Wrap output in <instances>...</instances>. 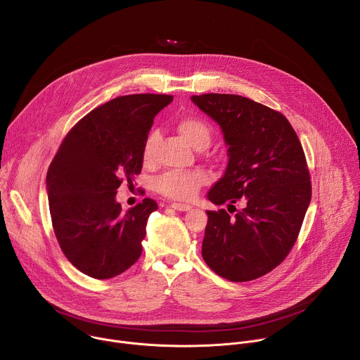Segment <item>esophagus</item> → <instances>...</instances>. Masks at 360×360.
Listing matches in <instances>:
<instances>
[{
  "label": "esophagus",
  "instance_id": "obj_1",
  "mask_svg": "<svg viewBox=\"0 0 360 360\" xmlns=\"http://www.w3.org/2000/svg\"><path fill=\"white\" fill-rule=\"evenodd\" d=\"M171 208H174L175 211H181V212H188V211L192 210L191 205H188V203H179V202L171 203Z\"/></svg>",
  "mask_w": 360,
  "mask_h": 360
}]
</instances>
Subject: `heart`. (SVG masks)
<instances>
[{"mask_svg":"<svg viewBox=\"0 0 360 360\" xmlns=\"http://www.w3.org/2000/svg\"><path fill=\"white\" fill-rule=\"evenodd\" d=\"M178 132L182 138L192 145L193 148L198 146H208L211 139V129L202 120L186 117L178 121L176 124ZM158 134L152 131L142 149V158L145 162H150L153 158V150H155ZM208 182V174L203 169H189V171H172L164 174L157 181V189L162 195L171 199L186 200L196 195L199 188Z\"/></svg>","mask_w":360,"mask_h":360,"instance_id":"heart-1","label":"heart"}]
</instances>
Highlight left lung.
I'll return each instance as SVG.
<instances>
[{"label": "left lung", "mask_w": 360, "mask_h": 360, "mask_svg": "<svg viewBox=\"0 0 360 360\" xmlns=\"http://www.w3.org/2000/svg\"><path fill=\"white\" fill-rule=\"evenodd\" d=\"M191 101L219 125L228 146L226 169L207 198L236 211H207L202 258L228 281L261 278L286 258L311 203L302 145L281 112L249 98L203 94ZM238 200L242 210L233 207Z\"/></svg>", "instance_id": "obj_1"}]
</instances>
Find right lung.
Instances as JSON below:
<instances>
[{
	"label": "right lung",
	"instance_id": "1",
	"mask_svg": "<svg viewBox=\"0 0 360 360\" xmlns=\"http://www.w3.org/2000/svg\"><path fill=\"white\" fill-rule=\"evenodd\" d=\"M171 95L118 96L86 114L65 136L46 174L51 219L67 259L82 274L110 279L142 253L149 215L145 198L122 211L117 189L142 169V149L155 115Z\"/></svg>",
	"mask_w": 360,
	"mask_h": 360
}]
</instances>
